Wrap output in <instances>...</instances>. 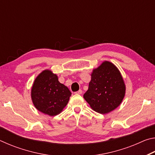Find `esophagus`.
Returning a JSON list of instances; mask_svg holds the SVG:
<instances>
[{"label":"esophagus","mask_w":155,"mask_h":155,"mask_svg":"<svg viewBox=\"0 0 155 155\" xmlns=\"http://www.w3.org/2000/svg\"><path fill=\"white\" fill-rule=\"evenodd\" d=\"M82 93H83V91L81 90H79L78 91H76L74 94H81Z\"/></svg>","instance_id":"34e87169"}]
</instances>
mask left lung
<instances>
[{
    "label": "left lung",
    "mask_w": 155,
    "mask_h": 155,
    "mask_svg": "<svg viewBox=\"0 0 155 155\" xmlns=\"http://www.w3.org/2000/svg\"><path fill=\"white\" fill-rule=\"evenodd\" d=\"M125 93L126 85L118 68L111 62L104 61L93 70L83 98L94 111L106 114L121 104Z\"/></svg>",
    "instance_id": "1"
}]
</instances>
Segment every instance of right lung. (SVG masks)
Masks as SVG:
<instances>
[{"label": "right lung", "instance_id": "1", "mask_svg": "<svg viewBox=\"0 0 155 155\" xmlns=\"http://www.w3.org/2000/svg\"><path fill=\"white\" fill-rule=\"evenodd\" d=\"M71 91L51 70H44L34 81L31 100L35 108L50 116L60 114L69 101Z\"/></svg>", "mask_w": 155, "mask_h": 155}]
</instances>
